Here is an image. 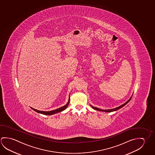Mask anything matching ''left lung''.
Wrapping results in <instances>:
<instances>
[{
    "label": "left lung",
    "instance_id": "left-lung-1",
    "mask_svg": "<svg viewBox=\"0 0 155 155\" xmlns=\"http://www.w3.org/2000/svg\"><path fill=\"white\" fill-rule=\"evenodd\" d=\"M132 96L130 98V99L127 101V102H125L124 104H122L120 106H119V107H116V108H114V109H108V110H102L100 109L99 108H97V107H92L91 105V107L94 109L96 110H98V111H104L106 112H111L115 111H117L118 110L120 109V108H122L123 107H124L125 105H126V104H127L131 100V98H132Z\"/></svg>",
    "mask_w": 155,
    "mask_h": 155
}]
</instances>
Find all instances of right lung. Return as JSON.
Here are the masks:
<instances>
[{
  "mask_svg": "<svg viewBox=\"0 0 155 155\" xmlns=\"http://www.w3.org/2000/svg\"><path fill=\"white\" fill-rule=\"evenodd\" d=\"M69 102H70V96H69L68 102L67 103V104L65 105H64L63 107H60L59 109H57L54 110L50 111H39V110H38L35 109H33L32 107H31V108L33 110H34V111H35L38 112V113H39V114H45V115H52V114H55L58 113V112H60L63 111L64 110L66 109L67 107L68 106V105H69Z\"/></svg>",
  "mask_w": 155,
  "mask_h": 155,
  "instance_id": "obj_1",
  "label": "right lung"
}]
</instances>
